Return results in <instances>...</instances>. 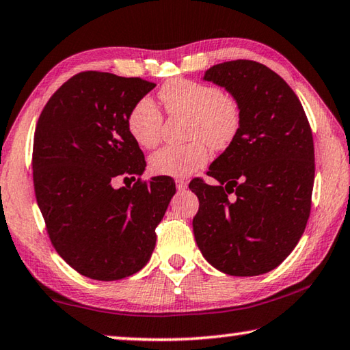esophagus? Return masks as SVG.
<instances>
[{
    "mask_svg": "<svg viewBox=\"0 0 350 350\" xmlns=\"http://www.w3.org/2000/svg\"><path fill=\"white\" fill-rule=\"evenodd\" d=\"M187 180L185 179H179V177H177L176 179V187H177V189H179V191H183V189H187Z\"/></svg>",
    "mask_w": 350,
    "mask_h": 350,
    "instance_id": "1",
    "label": "esophagus"
}]
</instances>
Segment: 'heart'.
<instances>
[{
	"label": "heart",
	"mask_w": 350,
	"mask_h": 350,
	"mask_svg": "<svg viewBox=\"0 0 350 350\" xmlns=\"http://www.w3.org/2000/svg\"><path fill=\"white\" fill-rule=\"evenodd\" d=\"M165 111L170 116L187 117V145L163 146L150 159L151 171L161 176L185 177L205 167L211 148L225 150L233 144L241 128V106L232 94L210 83L174 79L159 90ZM163 117L148 97L135 102L129 111L126 125L131 137L142 148L161 142Z\"/></svg>",
	"instance_id": "heart-1"
}]
</instances>
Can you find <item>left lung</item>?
I'll use <instances>...</instances> for the list:
<instances>
[{
  "label": "left lung",
  "mask_w": 350,
  "mask_h": 350,
  "mask_svg": "<svg viewBox=\"0 0 350 350\" xmlns=\"http://www.w3.org/2000/svg\"><path fill=\"white\" fill-rule=\"evenodd\" d=\"M204 80L238 100L241 128L206 171L216 185L199 177L189 182L199 198L194 239L224 273H267L292 253L310 215L315 151L309 120L292 88L258 62L215 64Z\"/></svg>",
  "instance_id": "left-lung-1"
}]
</instances>
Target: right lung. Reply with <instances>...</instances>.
I'll return each mask as SVG.
<instances>
[{
  "mask_svg": "<svg viewBox=\"0 0 350 350\" xmlns=\"http://www.w3.org/2000/svg\"><path fill=\"white\" fill-rule=\"evenodd\" d=\"M154 83L86 70L63 83L41 111L33 135L35 198L57 253L80 275L117 281L137 273L156 247L176 183L135 179L145 156L126 118Z\"/></svg>",
  "mask_w": 350,
  "mask_h": 350,
  "instance_id": "add662e5",
  "label": "right lung"
}]
</instances>
